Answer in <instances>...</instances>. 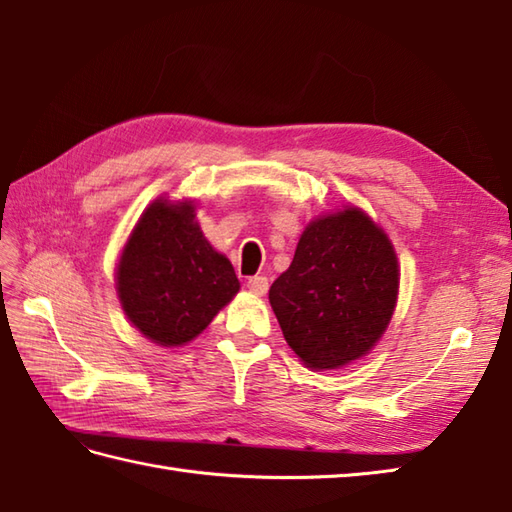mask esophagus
<instances>
[{
  "label": "esophagus",
  "mask_w": 512,
  "mask_h": 512,
  "mask_svg": "<svg viewBox=\"0 0 512 512\" xmlns=\"http://www.w3.org/2000/svg\"><path fill=\"white\" fill-rule=\"evenodd\" d=\"M246 286H248L250 292H255V295H266V292H268V277H264V275L250 277Z\"/></svg>",
  "instance_id": "34e87169"
}]
</instances>
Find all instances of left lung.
<instances>
[{"mask_svg":"<svg viewBox=\"0 0 512 512\" xmlns=\"http://www.w3.org/2000/svg\"><path fill=\"white\" fill-rule=\"evenodd\" d=\"M396 295L398 262L387 235L363 211L345 209L303 231L268 299L301 361L334 369L372 350Z\"/></svg>","mask_w":512,"mask_h":512,"instance_id":"obj_1","label":"left lung"}]
</instances>
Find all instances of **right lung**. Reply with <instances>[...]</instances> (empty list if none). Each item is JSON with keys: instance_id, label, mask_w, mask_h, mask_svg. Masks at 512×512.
<instances>
[{"instance_id": "right-lung-1", "label": "right lung", "mask_w": 512, "mask_h": 512, "mask_svg": "<svg viewBox=\"0 0 512 512\" xmlns=\"http://www.w3.org/2000/svg\"><path fill=\"white\" fill-rule=\"evenodd\" d=\"M123 310L165 347L198 336L239 290L231 262L206 242L193 206L158 200L140 217L116 273Z\"/></svg>"}]
</instances>
